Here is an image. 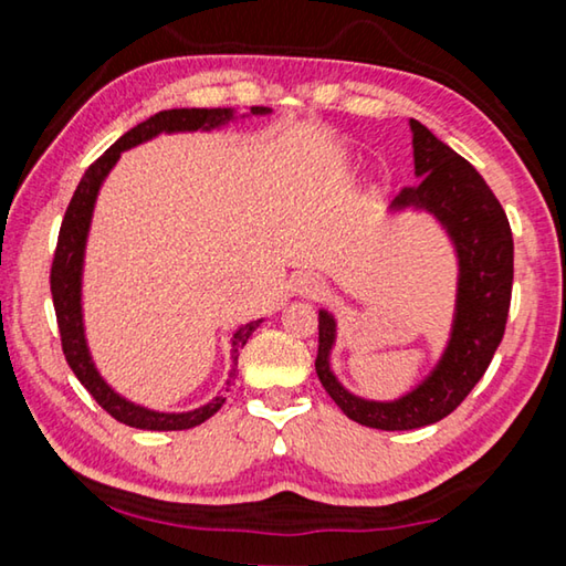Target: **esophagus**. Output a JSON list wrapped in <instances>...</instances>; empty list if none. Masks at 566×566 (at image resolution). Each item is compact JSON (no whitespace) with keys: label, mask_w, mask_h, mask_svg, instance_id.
Listing matches in <instances>:
<instances>
[{"label":"esophagus","mask_w":566,"mask_h":566,"mask_svg":"<svg viewBox=\"0 0 566 566\" xmlns=\"http://www.w3.org/2000/svg\"><path fill=\"white\" fill-rule=\"evenodd\" d=\"M296 292H300L302 296H317V294H322V290H324V282L319 280V276H314V274H300L296 276Z\"/></svg>","instance_id":"34e87169"}]
</instances>
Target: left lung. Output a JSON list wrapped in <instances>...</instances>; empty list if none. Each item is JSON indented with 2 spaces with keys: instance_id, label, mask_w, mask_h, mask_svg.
I'll use <instances>...</instances> for the list:
<instances>
[{
  "instance_id": "left-lung-1",
  "label": "left lung",
  "mask_w": 566,
  "mask_h": 566,
  "mask_svg": "<svg viewBox=\"0 0 566 566\" xmlns=\"http://www.w3.org/2000/svg\"><path fill=\"white\" fill-rule=\"evenodd\" d=\"M409 127L419 181L401 189L389 209H424L447 229L454 244L459 262L457 304L444 354L405 397L391 401L357 397L334 377L329 354L337 342V322L327 310H319V352L314 361L322 387L344 415L385 432L434 424L462 405L484 377L504 337L514 280L512 229L500 199L482 175L424 124L409 119Z\"/></svg>"
}]
</instances>
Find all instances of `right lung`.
Listing matches in <instances>:
<instances>
[{"instance_id": "right-lung-1", "label": "right lung", "mask_w": 566, "mask_h": 566, "mask_svg": "<svg viewBox=\"0 0 566 566\" xmlns=\"http://www.w3.org/2000/svg\"><path fill=\"white\" fill-rule=\"evenodd\" d=\"M234 109L229 107H217V109H165L149 117L147 122L137 124V127L129 129L127 134L114 142V145L104 151V155L94 161V165L84 171V177L80 185H76V191L72 197L70 207H66L64 219H62V229H60V239H56V252H54V262H52V274H50V284H52V302H54V312H56V324H60V334H62V349L66 364H70L76 379L82 381L84 389L97 399V405L112 415L117 421L127 427H137V429H149V432H177V429H191L197 424H202L212 415H217L224 405V397H214L212 401H207L205 407L191 409V411H155L147 407L134 405V401L124 399L117 395L107 381L102 379V375L94 367L92 354L87 347V337H84V319H82V272H84V249H87V234H90V224H92V214H94V202H97V195L104 185V179L112 171V167L117 165V159L122 157V151H127L132 147L142 145V142H149L159 137V134H175V132H209L217 127H224L234 119ZM249 114L254 117H264V114H272L270 107H252ZM249 114H242V117H249ZM262 319L256 322H247L234 332L232 337V361L234 367L229 371L227 387L232 385V379L237 377V359H239V349L244 347L247 339L252 337V332L260 327Z\"/></svg>"}]
</instances>
